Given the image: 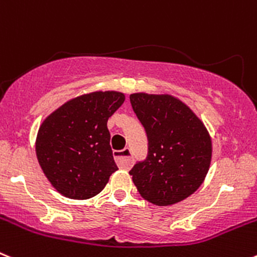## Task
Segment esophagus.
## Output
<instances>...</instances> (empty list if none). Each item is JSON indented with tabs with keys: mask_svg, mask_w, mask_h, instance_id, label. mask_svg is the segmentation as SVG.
<instances>
[{
	"mask_svg": "<svg viewBox=\"0 0 257 257\" xmlns=\"http://www.w3.org/2000/svg\"><path fill=\"white\" fill-rule=\"evenodd\" d=\"M114 156V160L117 162V165L121 167V169H128L133 163V156H131V149L124 148L122 151H115L113 153Z\"/></svg>",
	"mask_w": 257,
	"mask_h": 257,
	"instance_id": "esophagus-1",
	"label": "esophagus"
}]
</instances>
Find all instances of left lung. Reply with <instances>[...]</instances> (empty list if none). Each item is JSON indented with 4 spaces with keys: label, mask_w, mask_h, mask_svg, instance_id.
<instances>
[{
    "label": "left lung",
    "mask_w": 257,
    "mask_h": 257,
    "mask_svg": "<svg viewBox=\"0 0 257 257\" xmlns=\"http://www.w3.org/2000/svg\"><path fill=\"white\" fill-rule=\"evenodd\" d=\"M134 112L148 136V157L130 171L140 196L156 206L188 198L205 180L212 142L203 122L169 94L130 95Z\"/></svg>",
    "instance_id": "left-lung-1"
}]
</instances>
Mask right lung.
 I'll use <instances>...</instances> for the list:
<instances>
[{
    "label": "right lung",
    "instance_id": "1",
    "mask_svg": "<svg viewBox=\"0 0 257 257\" xmlns=\"http://www.w3.org/2000/svg\"><path fill=\"white\" fill-rule=\"evenodd\" d=\"M123 101L122 92H90L68 100L41 123L36 138L37 160L60 194L91 198L117 171L106 122Z\"/></svg>",
    "mask_w": 257,
    "mask_h": 257
}]
</instances>
